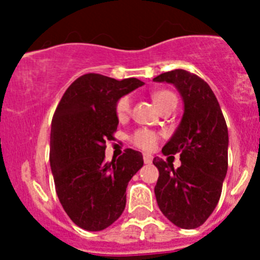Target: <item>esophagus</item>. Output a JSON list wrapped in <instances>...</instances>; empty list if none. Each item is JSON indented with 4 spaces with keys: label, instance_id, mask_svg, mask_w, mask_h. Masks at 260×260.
Wrapping results in <instances>:
<instances>
[{
    "label": "esophagus",
    "instance_id": "1",
    "mask_svg": "<svg viewBox=\"0 0 260 260\" xmlns=\"http://www.w3.org/2000/svg\"><path fill=\"white\" fill-rule=\"evenodd\" d=\"M152 156L151 155H148V153H144L143 155V160H144V162H146V164H151V162H152Z\"/></svg>",
    "mask_w": 260,
    "mask_h": 260
}]
</instances>
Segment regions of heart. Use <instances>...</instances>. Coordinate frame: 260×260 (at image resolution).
<instances>
[{
    "instance_id": "obj_1",
    "label": "heart",
    "mask_w": 260,
    "mask_h": 260,
    "mask_svg": "<svg viewBox=\"0 0 260 260\" xmlns=\"http://www.w3.org/2000/svg\"><path fill=\"white\" fill-rule=\"evenodd\" d=\"M152 99L158 109H161L168 104H177L176 95L172 91H168V89L157 91V92L153 93ZM114 112H116V116L119 121H123V119L127 118L130 112H132V98L128 95L119 98L117 100L116 105H114ZM130 141L135 147L141 148V150L151 151L157 144L158 134L153 130H148V128H138L133 133V135L130 137Z\"/></svg>"
}]
</instances>
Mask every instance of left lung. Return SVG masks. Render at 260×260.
Instances as JSON below:
<instances>
[{"label": "left lung", "mask_w": 260, "mask_h": 260, "mask_svg": "<svg viewBox=\"0 0 260 260\" xmlns=\"http://www.w3.org/2000/svg\"><path fill=\"white\" fill-rule=\"evenodd\" d=\"M153 80L174 84L185 104L180 126L161 150L165 156L180 153L181 167L153 158L157 206L177 226L198 228L219 203L228 171L226 122L215 93L198 75L176 69Z\"/></svg>", "instance_id": "left-lung-1"}]
</instances>
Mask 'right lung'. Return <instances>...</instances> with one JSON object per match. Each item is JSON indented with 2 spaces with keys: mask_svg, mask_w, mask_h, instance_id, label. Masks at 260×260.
I'll list each match as a JSON object with an SVG mask.
<instances>
[{
  "mask_svg": "<svg viewBox=\"0 0 260 260\" xmlns=\"http://www.w3.org/2000/svg\"><path fill=\"white\" fill-rule=\"evenodd\" d=\"M137 78L117 80L89 73L69 86L53 114L50 168L56 192L68 216L79 228L98 232L122 215L126 187L143 167L139 151L126 148L105 161L108 141H114L119 98L143 86Z\"/></svg>",
  "mask_w": 260,
  "mask_h": 260,
  "instance_id": "right-lung-1",
  "label": "right lung"
}]
</instances>
